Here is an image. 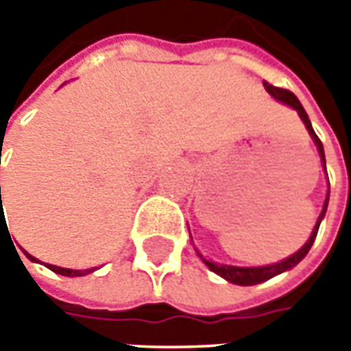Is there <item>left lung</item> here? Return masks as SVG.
<instances>
[{
    "mask_svg": "<svg viewBox=\"0 0 351 351\" xmlns=\"http://www.w3.org/2000/svg\"><path fill=\"white\" fill-rule=\"evenodd\" d=\"M263 88L267 89V93H269L271 97H276L277 101L289 105V107H293V109L299 113L301 121H303L304 127H306V130H308V134H311V138H313L315 144H317V150H318V154H320V162H322V166H324V169H326V160H324V148H322V142H320V138L317 136V132L313 130V125H311V121H308V115H306V111L303 109L301 101L295 97V93H291L289 89H281V88H276V86H269L267 82H263ZM328 197H330V189H328V195H326V201H324V207H322V213H320L317 224H315V228H313V234H311V238L304 242L303 248L299 250V252H295V254L289 256V258H285L283 262L271 263V265H260V267H236V265H224V263L209 262V260H205L201 254H199V256L203 258V262L207 263V267H209L210 271H215L217 276L224 277L226 281L236 283V285H258V283H262V281H267V279H271V277L279 276V274L287 271V269H291V267H295V265L301 262L304 256L308 254V250H311L313 242H315V238H317L320 221H322V219H324V215H326Z\"/></svg>",
    "mask_w": 351,
    "mask_h": 351,
    "instance_id": "8db88e82",
    "label": "left lung"
}]
</instances>
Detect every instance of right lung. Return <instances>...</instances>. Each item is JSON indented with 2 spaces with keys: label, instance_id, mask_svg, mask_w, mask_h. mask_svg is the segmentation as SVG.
<instances>
[{
  "label": "right lung",
  "instance_id": "1",
  "mask_svg": "<svg viewBox=\"0 0 351 351\" xmlns=\"http://www.w3.org/2000/svg\"><path fill=\"white\" fill-rule=\"evenodd\" d=\"M0 203H1V187H0ZM1 207H3V205H1ZM0 219H1L0 221V226H1V223H3V209H1ZM25 256H27L31 262H36L31 254H27V252H25ZM47 267L48 269H52L54 274H60V276H66V277H80V276H86V274H91V271H93V269H84V271H82V269H68V267H58V265H50V263H47Z\"/></svg>",
  "mask_w": 351,
  "mask_h": 351
}]
</instances>
